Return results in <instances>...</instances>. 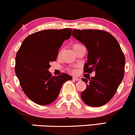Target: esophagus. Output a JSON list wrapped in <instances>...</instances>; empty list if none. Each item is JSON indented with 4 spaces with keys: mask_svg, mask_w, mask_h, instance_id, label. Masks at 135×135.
Here are the masks:
<instances>
[{
    "mask_svg": "<svg viewBox=\"0 0 135 135\" xmlns=\"http://www.w3.org/2000/svg\"><path fill=\"white\" fill-rule=\"evenodd\" d=\"M73 79L74 80H76V81H78V80H80V79L79 78H78V77H73Z\"/></svg>",
    "mask_w": 135,
    "mask_h": 135,
    "instance_id": "1",
    "label": "esophagus"
}]
</instances>
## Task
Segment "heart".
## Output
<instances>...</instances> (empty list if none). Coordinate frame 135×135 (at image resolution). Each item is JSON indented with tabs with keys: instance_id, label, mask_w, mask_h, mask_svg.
Returning <instances> with one entry per match:
<instances>
[{
	"instance_id": "1",
	"label": "heart",
	"mask_w": 135,
	"mask_h": 135,
	"mask_svg": "<svg viewBox=\"0 0 135 135\" xmlns=\"http://www.w3.org/2000/svg\"><path fill=\"white\" fill-rule=\"evenodd\" d=\"M80 45H81V44H79V43H75V44H74V45H73V49H74V47H77V46H80Z\"/></svg>"
}]
</instances>
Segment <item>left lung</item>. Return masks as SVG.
Returning a JSON list of instances; mask_svg holds the SVG:
<instances>
[{
  "mask_svg": "<svg viewBox=\"0 0 135 135\" xmlns=\"http://www.w3.org/2000/svg\"><path fill=\"white\" fill-rule=\"evenodd\" d=\"M72 36L88 49L84 72H95L94 77L82 79L86 84L80 94L82 100L89 106H102L112 99L123 79V52L115 38L106 31L74 29Z\"/></svg>",
  "mask_w": 135,
  "mask_h": 135,
  "instance_id": "left-lung-1",
  "label": "left lung"
}]
</instances>
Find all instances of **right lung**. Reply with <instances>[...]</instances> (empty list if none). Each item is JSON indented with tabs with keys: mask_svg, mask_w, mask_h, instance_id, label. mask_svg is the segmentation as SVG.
Segmentation results:
<instances>
[{
	"mask_svg": "<svg viewBox=\"0 0 135 135\" xmlns=\"http://www.w3.org/2000/svg\"><path fill=\"white\" fill-rule=\"evenodd\" d=\"M72 30H44L28 36L16 56L15 72L25 94L34 103L49 105L58 97L63 83L72 77L65 73L52 76L48 69L56 60L63 42Z\"/></svg>",
	"mask_w": 135,
	"mask_h": 135,
	"instance_id": "1",
	"label": "right lung"
}]
</instances>
